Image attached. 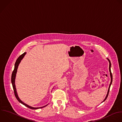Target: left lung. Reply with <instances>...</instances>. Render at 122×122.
<instances>
[{
    "instance_id": "left-lung-1",
    "label": "left lung",
    "mask_w": 122,
    "mask_h": 122,
    "mask_svg": "<svg viewBox=\"0 0 122 122\" xmlns=\"http://www.w3.org/2000/svg\"><path fill=\"white\" fill-rule=\"evenodd\" d=\"M107 59H108V61H109V69L110 75V77H111V82H110V85H109V88H108V92H107V95H106V97H105V98L104 100L103 101V102H104V101L106 100V99H107V97H108V94H109V92L110 88L111 85V84H112V73H111V62H110V61L108 58H107Z\"/></svg>"
}]
</instances>
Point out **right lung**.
<instances>
[{
    "mask_svg": "<svg viewBox=\"0 0 122 122\" xmlns=\"http://www.w3.org/2000/svg\"><path fill=\"white\" fill-rule=\"evenodd\" d=\"M26 54V52L24 53L23 54H22L21 56H20L18 59L16 60V62H15V66H14V70L13 71V72L12 73V75H11V83L12 84V86H13V90H14V94L16 98V99H17V100L21 104H23L24 105H25V106L31 109H40V108H42L43 107H45L48 104L44 106H42V107H31L30 106H29V105L25 103L24 102H23L22 101H21L20 100V99L19 98L17 92V90H16V85H15V78H16V74H17V69L18 68V66L20 64V63L21 60L23 58V57H24L25 55Z\"/></svg>",
    "mask_w": 122,
    "mask_h": 122,
    "instance_id": "1",
    "label": "right lung"
}]
</instances>
